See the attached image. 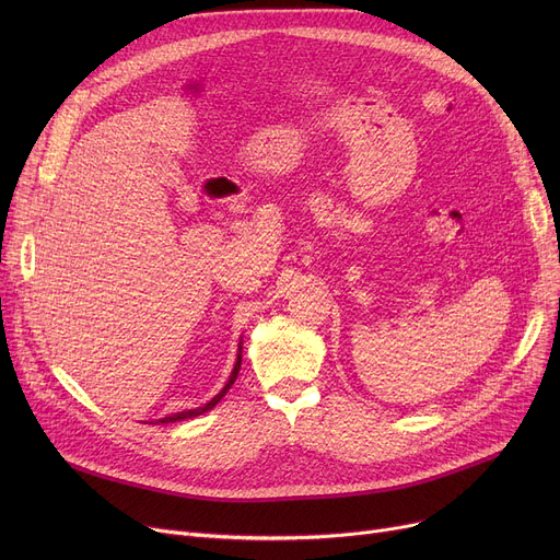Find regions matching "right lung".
<instances>
[{
	"label": "right lung",
	"instance_id": "right-lung-1",
	"mask_svg": "<svg viewBox=\"0 0 560 560\" xmlns=\"http://www.w3.org/2000/svg\"><path fill=\"white\" fill-rule=\"evenodd\" d=\"M241 363H243V340L238 342V357H235V365H233V370H231V374H229V381L224 384V388L211 399V401H206L203 406H197V408H188V410H182V413H172V416H167V418H161V420H156V422H152V424H170V422H182V420H190V418H197V416H201V413H206V410H211L226 393H229V388L233 386V381L238 378V372H241Z\"/></svg>",
	"mask_w": 560,
	"mask_h": 560
}]
</instances>
